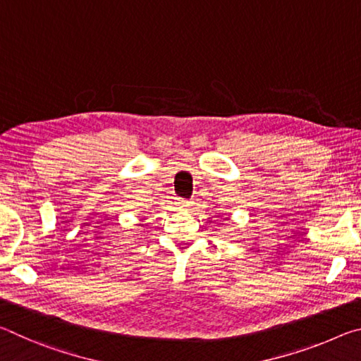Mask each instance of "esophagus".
Instances as JSON below:
<instances>
[{"label": "esophagus", "instance_id": "esophagus-1", "mask_svg": "<svg viewBox=\"0 0 361 361\" xmlns=\"http://www.w3.org/2000/svg\"><path fill=\"white\" fill-rule=\"evenodd\" d=\"M180 204L183 207H189V204H191V202H189V200H186V199H180Z\"/></svg>", "mask_w": 361, "mask_h": 361}]
</instances>
